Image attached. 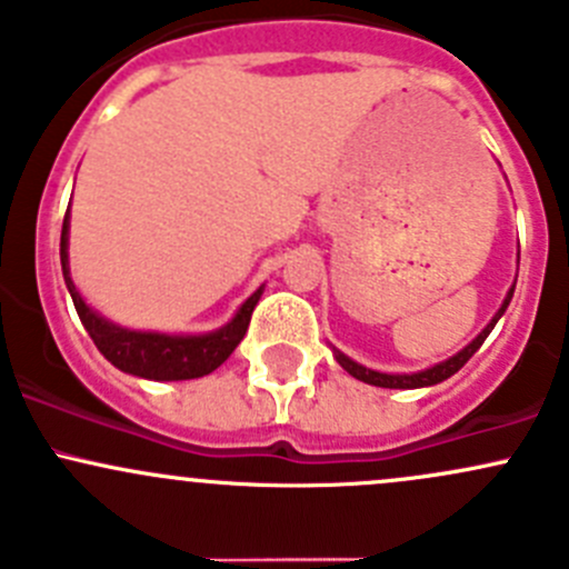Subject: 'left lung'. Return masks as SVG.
Segmentation results:
<instances>
[{"label":"left lung","mask_w":569,"mask_h":569,"mask_svg":"<svg viewBox=\"0 0 569 569\" xmlns=\"http://www.w3.org/2000/svg\"><path fill=\"white\" fill-rule=\"evenodd\" d=\"M512 290H515V287H512ZM512 290H509V296L503 298L499 315H496V318L490 320L488 326H485V331L479 333V337L473 339V342L468 345V348H462L458 356H452V359H447V361H441V365L430 367V370L413 372V375H386V372H375V370H367V367L356 365V361H350L348 356H342V353H339V350H337V361L345 367V370L353 375L356 380H365V383H370V386H380V389H421V386H436V383H441V380L452 378V375L458 372L460 367L466 365V361L471 359V356L477 353L479 348H482V342H485V339H488V333L493 331L496 323H499V318L503 315V309H507L509 301H512Z\"/></svg>","instance_id":"obj_1"}]
</instances>
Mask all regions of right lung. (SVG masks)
<instances>
[{"mask_svg":"<svg viewBox=\"0 0 569 569\" xmlns=\"http://www.w3.org/2000/svg\"><path fill=\"white\" fill-rule=\"evenodd\" d=\"M60 260H62V277L73 298V307L79 312L81 323L87 333L92 337L96 348L117 367V370L128 375H139V378L150 380H189L202 378V375L213 372L216 367L224 365L230 359L232 350L243 339L246 328H249L251 312H254L260 292L257 290L249 301L238 309L232 323L213 333H202V337H169V333H148V331H128L109 320L98 318L84 301H81L79 290L70 282L68 268V213L62 221V238H60Z\"/></svg>","mask_w":569,"mask_h":569,"instance_id":"add662e5","label":"right lung"}]
</instances>
